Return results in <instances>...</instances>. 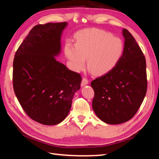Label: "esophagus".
<instances>
[{
    "label": "esophagus",
    "mask_w": 159,
    "mask_h": 159,
    "mask_svg": "<svg viewBox=\"0 0 159 159\" xmlns=\"http://www.w3.org/2000/svg\"><path fill=\"white\" fill-rule=\"evenodd\" d=\"M89 83V80L86 78H83V80H82V82H81V86H85L86 85H87Z\"/></svg>",
    "instance_id": "esophagus-1"
}]
</instances>
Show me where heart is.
Here are the masks:
<instances>
[{
	"mask_svg": "<svg viewBox=\"0 0 159 159\" xmlns=\"http://www.w3.org/2000/svg\"><path fill=\"white\" fill-rule=\"evenodd\" d=\"M74 43L67 40L64 52L70 65L75 72L85 66L96 75H103L116 67L124 53V43L111 33L98 29L84 30L76 35Z\"/></svg>",
	"mask_w": 159,
	"mask_h": 159,
	"instance_id": "obj_1",
	"label": "heart"
}]
</instances>
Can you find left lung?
Segmentation results:
<instances>
[{
	"label": "left lung",
	"mask_w": 159,
	"mask_h": 159,
	"mask_svg": "<svg viewBox=\"0 0 159 159\" xmlns=\"http://www.w3.org/2000/svg\"><path fill=\"white\" fill-rule=\"evenodd\" d=\"M123 55L109 72L91 83L94 91L92 107L104 122L119 124L137 112L147 92L146 62L135 39L127 29Z\"/></svg>",
	"instance_id": "obj_1"
}]
</instances>
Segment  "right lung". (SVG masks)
<instances>
[{
    "label": "right lung",
    "mask_w": 159,
    "mask_h": 159,
    "mask_svg": "<svg viewBox=\"0 0 159 159\" xmlns=\"http://www.w3.org/2000/svg\"><path fill=\"white\" fill-rule=\"evenodd\" d=\"M66 22L35 26L15 54L13 86L20 105L38 123L56 125L69 113L81 76L57 61Z\"/></svg>",
    "instance_id": "obj_1"
}]
</instances>
